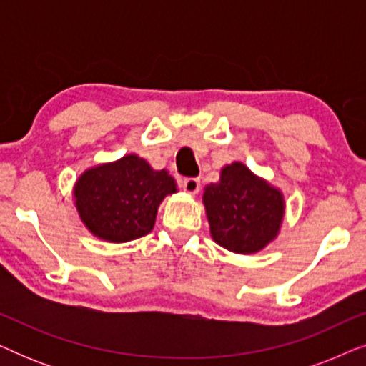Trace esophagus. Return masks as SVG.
Segmentation results:
<instances>
[{
	"label": "esophagus",
	"instance_id": "obj_1",
	"mask_svg": "<svg viewBox=\"0 0 366 366\" xmlns=\"http://www.w3.org/2000/svg\"><path fill=\"white\" fill-rule=\"evenodd\" d=\"M182 187L187 193L197 194L199 192V179L198 178H187L182 182Z\"/></svg>",
	"mask_w": 366,
	"mask_h": 366
}]
</instances>
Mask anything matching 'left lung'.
<instances>
[{
    "label": "left lung",
    "mask_w": 366,
    "mask_h": 366,
    "mask_svg": "<svg viewBox=\"0 0 366 366\" xmlns=\"http://www.w3.org/2000/svg\"><path fill=\"white\" fill-rule=\"evenodd\" d=\"M203 204L213 242L239 254L267 248L285 217L283 193L239 162L223 167L219 182L204 187Z\"/></svg>",
    "instance_id": "1"
}]
</instances>
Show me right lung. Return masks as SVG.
<instances>
[{"instance_id": "right-lung-1", "label": "right lung", "mask_w": 366, "mask_h": 366, "mask_svg": "<svg viewBox=\"0 0 366 366\" xmlns=\"http://www.w3.org/2000/svg\"><path fill=\"white\" fill-rule=\"evenodd\" d=\"M167 169H153L138 154L88 168L73 188L74 207L88 232L109 243H127L154 227L164 197L177 193Z\"/></svg>"}]
</instances>
